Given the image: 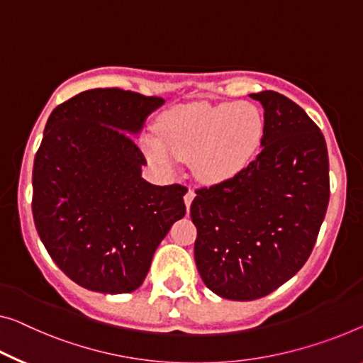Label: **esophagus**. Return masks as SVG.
Returning <instances> with one entry per match:
<instances>
[{
  "instance_id": "esophagus-1",
  "label": "esophagus",
  "mask_w": 363,
  "mask_h": 363,
  "mask_svg": "<svg viewBox=\"0 0 363 363\" xmlns=\"http://www.w3.org/2000/svg\"><path fill=\"white\" fill-rule=\"evenodd\" d=\"M194 197H196V192H194V189H189V191L186 192V196H184V202H186L187 212H189V208H191V203H192Z\"/></svg>"
}]
</instances>
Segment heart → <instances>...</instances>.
<instances>
[{
  "instance_id": "obj_1",
  "label": "heart",
  "mask_w": 363,
  "mask_h": 363,
  "mask_svg": "<svg viewBox=\"0 0 363 363\" xmlns=\"http://www.w3.org/2000/svg\"><path fill=\"white\" fill-rule=\"evenodd\" d=\"M158 137L143 138V150L156 166L172 171L191 161L200 181L223 182L238 174L261 148L264 118L251 102L189 104L158 123Z\"/></svg>"
}]
</instances>
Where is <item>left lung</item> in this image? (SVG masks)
<instances>
[{
  "label": "left lung",
  "instance_id": "1",
  "mask_svg": "<svg viewBox=\"0 0 363 363\" xmlns=\"http://www.w3.org/2000/svg\"><path fill=\"white\" fill-rule=\"evenodd\" d=\"M251 97L264 107L261 153L230 179L197 189L191 205L200 277L238 301L272 294L305 266L331 192L320 127L284 94Z\"/></svg>",
  "mask_w": 363,
  "mask_h": 363
}]
</instances>
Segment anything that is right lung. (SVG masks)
Here are the masks:
<instances>
[{
    "mask_svg": "<svg viewBox=\"0 0 363 363\" xmlns=\"http://www.w3.org/2000/svg\"><path fill=\"white\" fill-rule=\"evenodd\" d=\"M161 97L118 88L83 91L48 117L32 171V215L53 262L101 294H130L156 247L186 215L181 184L153 186L137 133Z\"/></svg>",
    "mask_w": 363,
    "mask_h": 363,
    "instance_id": "right-lung-1",
    "label": "right lung"
}]
</instances>
